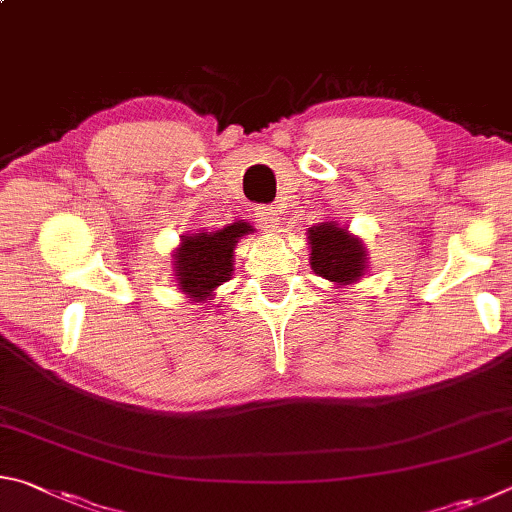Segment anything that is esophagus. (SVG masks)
<instances>
[{"instance_id": "34e87169", "label": "esophagus", "mask_w": 512, "mask_h": 512, "mask_svg": "<svg viewBox=\"0 0 512 512\" xmlns=\"http://www.w3.org/2000/svg\"><path fill=\"white\" fill-rule=\"evenodd\" d=\"M257 223L262 225L266 230H277L280 228V212H277V207L271 205H264V207H257Z\"/></svg>"}]
</instances>
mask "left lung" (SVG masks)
Masks as SVG:
<instances>
[{
  "label": "left lung",
  "mask_w": 512,
  "mask_h": 512,
  "mask_svg": "<svg viewBox=\"0 0 512 512\" xmlns=\"http://www.w3.org/2000/svg\"><path fill=\"white\" fill-rule=\"evenodd\" d=\"M309 246V264L314 273L334 282L336 287L361 280L363 271H366L368 257L363 241L350 235L339 223L325 221L309 228Z\"/></svg>",
  "instance_id": "left-lung-1"
}]
</instances>
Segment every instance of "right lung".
<instances>
[{
  "instance_id": "1",
  "label": "right lung",
  "mask_w": 512,
  "mask_h": 512,
  "mask_svg": "<svg viewBox=\"0 0 512 512\" xmlns=\"http://www.w3.org/2000/svg\"><path fill=\"white\" fill-rule=\"evenodd\" d=\"M253 232V225L246 221H235L223 230L203 232L180 239V248L173 255L178 287L196 302L212 300L216 287L230 280L232 257H235L237 241Z\"/></svg>"
}]
</instances>
